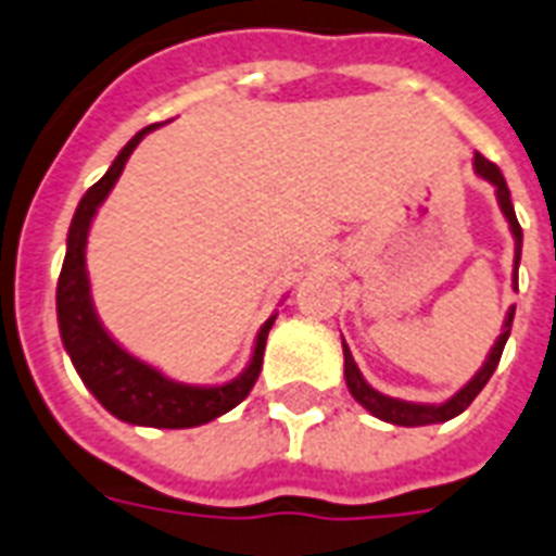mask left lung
<instances>
[{
    "label": "left lung",
    "mask_w": 556,
    "mask_h": 556,
    "mask_svg": "<svg viewBox=\"0 0 556 556\" xmlns=\"http://www.w3.org/2000/svg\"><path fill=\"white\" fill-rule=\"evenodd\" d=\"M476 174L484 176L488 182L496 185V197H498V205L505 211L507 223H510V231H514V240H516V261H514V281H519V255H522V226H519V219H516V211H514V202H510V191H507V182L502 170H498L490 159H484L481 153H476ZM514 309H507V318H505V327H502V337L496 339V345L490 351L488 363L481 365V371L472 377L467 386H464L455 397H450L446 403L441 406H424V403H406V400H394V397H386L380 394L377 389H371L368 382L363 380V374L356 368L354 356L348 351V345L342 342L345 348V382L351 394H354L356 403H363L374 417H380L386 424H394V426H429V424H443V420H453L455 415H462L464 408L470 406L472 400L479 397V391L488 386V380L493 377L496 371L498 359H502V351H505V342L510 337V325H514Z\"/></svg>",
    "instance_id": "left-lung-1"
}]
</instances>
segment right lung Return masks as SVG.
<instances>
[{
  "instance_id": "right-lung-1",
  "label": "right lung",
  "mask_w": 556,
  "mask_h": 556,
  "mask_svg": "<svg viewBox=\"0 0 556 556\" xmlns=\"http://www.w3.org/2000/svg\"><path fill=\"white\" fill-rule=\"evenodd\" d=\"M150 130H156V124H150L127 141V148L115 156L113 167L84 193V200L77 205L72 226H68L66 261H63L58 281V321L63 345L75 363L80 380L110 415L136 426L188 429V426L208 424L247 400V394L257 382L261 365H264L266 337H269V327L275 325V316L266 318V325L261 327L255 354H252L247 371L240 374L238 380L226 382V386H211V389L167 380L165 374L130 356L122 345H115V339L103 330L94 316L92 295H89L86 238H89L94 211L106 200V193L113 191L130 153Z\"/></svg>"
}]
</instances>
